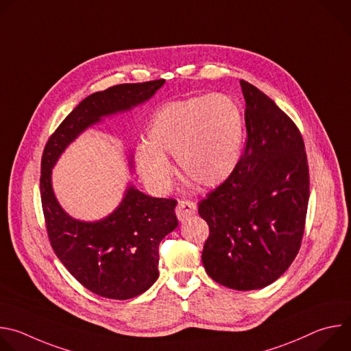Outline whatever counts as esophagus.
I'll return each mask as SVG.
<instances>
[{"instance_id": "34e87169", "label": "esophagus", "mask_w": 351, "mask_h": 351, "mask_svg": "<svg viewBox=\"0 0 351 351\" xmlns=\"http://www.w3.org/2000/svg\"><path fill=\"white\" fill-rule=\"evenodd\" d=\"M195 208H197L195 203L187 202V199H182V202L178 203L175 213H176L178 219L180 222H183V221H186L189 217H191L195 213Z\"/></svg>"}]
</instances>
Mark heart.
<instances>
[{
  "label": "heart",
  "mask_w": 351,
  "mask_h": 351,
  "mask_svg": "<svg viewBox=\"0 0 351 351\" xmlns=\"http://www.w3.org/2000/svg\"><path fill=\"white\" fill-rule=\"evenodd\" d=\"M244 141L239 106L225 94L193 95L161 106L149 119L147 143L136 149L141 179L157 193H167L179 169L203 187H217L237 168Z\"/></svg>",
  "instance_id": "1"
}]
</instances>
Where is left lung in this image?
I'll list each match as a JSON object with an SVG mask.
<instances>
[{"label": "left lung", "instance_id": "8db88e82", "mask_svg": "<svg viewBox=\"0 0 351 351\" xmlns=\"http://www.w3.org/2000/svg\"><path fill=\"white\" fill-rule=\"evenodd\" d=\"M247 143L232 176L198 203L210 226L203 265L219 285L257 290L290 267L302 244L310 198L306 147L293 121L240 80Z\"/></svg>", "mask_w": 351, "mask_h": 351}]
</instances>
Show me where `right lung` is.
Instances as JSON below:
<instances>
[{
	"mask_svg": "<svg viewBox=\"0 0 351 351\" xmlns=\"http://www.w3.org/2000/svg\"><path fill=\"white\" fill-rule=\"evenodd\" d=\"M164 79L112 86L97 91L64 119L45 144L41 158L40 193L45 226L54 253L71 275L90 291L128 300L148 290L158 279V245L176 229V199L149 197L128 183L122 202L106 218L80 221L58 203L53 168L66 147L104 118L123 114L148 101ZM133 169V156H128Z\"/></svg>",
	"mask_w": 351,
	"mask_h": 351,
	"instance_id": "add662e5",
	"label": "right lung"
}]
</instances>
